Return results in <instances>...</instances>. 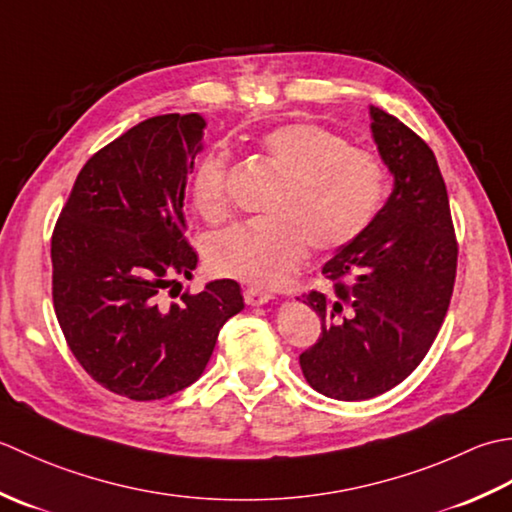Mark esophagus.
<instances>
[{
    "label": "esophagus",
    "mask_w": 512,
    "mask_h": 512,
    "mask_svg": "<svg viewBox=\"0 0 512 512\" xmlns=\"http://www.w3.org/2000/svg\"><path fill=\"white\" fill-rule=\"evenodd\" d=\"M243 298H245L249 307H260V305H265V302L271 300V294H267V291L258 289V287H247L243 291Z\"/></svg>",
    "instance_id": "obj_1"
}]
</instances>
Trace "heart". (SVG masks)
I'll list each match as a JSON object with an SVG mask.
<instances>
[{
    "label": "heart",
    "instance_id": "heart-1",
    "mask_svg": "<svg viewBox=\"0 0 512 512\" xmlns=\"http://www.w3.org/2000/svg\"><path fill=\"white\" fill-rule=\"evenodd\" d=\"M260 150L285 172L267 205L271 216L227 227L207 249L218 276L276 287L294 274L307 245L333 252L371 225L387 196V170L378 156L318 123H283L260 134ZM227 156L210 152L198 163L192 201L210 221L227 214Z\"/></svg>",
    "mask_w": 512,
    "mask_h": 512
}]
</instances>
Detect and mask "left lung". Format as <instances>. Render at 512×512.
Here are the masks:
<instances>
[{
  "label": "left lung",
  "mask_w": 512,
  "mask_h": 512,
  "mask_svg": "<svg viewBox=\"0 0 512 512\" xmlns=\"http://www.w3.org/2000/svg\"><path fill=\"white\" fill-rule=\"evenodd\" d=\"M371 134L393 192L371 225L322 267L331 294L309 291L322 333L300 369L333 400L398 387L429 353L453 296L457 241L435 154L393 114L371 106Z\"/></svg>",
  "instance_id": "obj_1"
}]
</instances>
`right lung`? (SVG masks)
<instances>
[{
  "label": "right lung",
  "instance_id": "add662e5",
  "mask_svg": "<svg viewBox=\"0 0 512 512\" xmlns=\"http://www.w3.org/2000/svg\"><path fill=\"white\" fill-rule=\"evenodd\" d=\"M203 128L196 112L134 125L83 165L52 232V302L72 356L101 387L137 402L201 378L218 331L245 307L229 278L163 298L198 263L183 198Z\"/></svg>",
  "mask_w": 512,
  "mask_h": 512
}]
</instances>
